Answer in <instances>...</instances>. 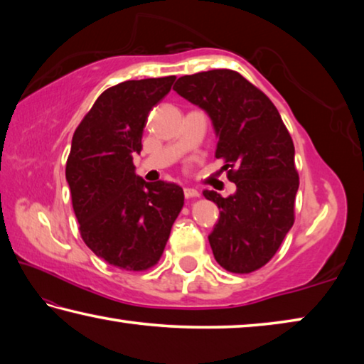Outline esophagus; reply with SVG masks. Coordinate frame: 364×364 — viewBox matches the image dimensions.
<instances>
[{
  "instance_id": "esophagus-1",
  "label": "esophagus",
  "mask_w": 364,
  "mask_h": 364,
  "mask_svg": "<svg viewBox=\"0 0 364 364\" xmlns=\"http://www.w3.org/2000/svg\"><path fill=\"white\" fill-rule=\"evenodd\" d=\"M184 196H186V199H191V197L199 196V191L194 188H184Z\"/></svg>"
}]
</instances>
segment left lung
<instances>
[{
	"mask_svg": "<svg viewBox=\"0 0 364 364\" xmlns=\"http://www.w3.org/2000/svg\"><path fill=\"white\" fill-rule=\"evenodd\" d=\"M173 90L210 117L218 138L217 159L236 193L204 191L220 217L208 234L212 252L231 273L267 264L294 225L299 173L294 143L274 104L241 73L217 69L184 75Z\"/></svg>",
	"mask_w": 364,
	"mask_h": 364,
	"instance_id": "left-lung-1",
	"label": "left lung"
}]
</instances>
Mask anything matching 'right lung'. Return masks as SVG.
Returning a JSON list of instances; mask_svg holds the SVG:
<instances>
[{
  "instance_id": "1",
  "label": "right lung",
  "mask_w": 364,
  "mask_h": 364,
  "mask_svg": "<svg viewBox=\"0 0 364 364\" xmlns=\"http://www.w3.org/2000/svg\"><path fill=\"white\" fill-rule=\"evenodd\" d=\"M175 77L128 80L97 97L73 133L65 180L85 244L127 271L154 267L184 204L175 183H147L134 154L151 109L168 95Z\"/></svg>"
}]
</instances>
